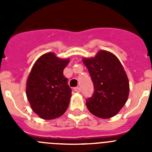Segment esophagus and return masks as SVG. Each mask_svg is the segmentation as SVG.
Here are the masks:
<instances>
[{"label":"esophagus","mask_w":152,"mask_h":152,"mask_svg":"<svg viewBox=\"0 0 152 152\" xmlns=\"http://www.w3.org/2000/svg\"><path fill=\"white\" fill-rule=\"evenodd\" d=\"M74 91H75V92H77V93H79L80 91V88H78V87H77V88H74Z\"/></svg>","instance_id":"1"}]
</instances>
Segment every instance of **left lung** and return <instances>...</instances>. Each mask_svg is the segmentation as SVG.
I'll list each match as a JSON object with an SVG mask.
<instances>
[{
	"label": "left lung",
	"instance_id": "8db88e82",
	"mask_svg": "<svg viewBox=\"0 0 152 152\" xmlns=\"http://www.w3.org/2000/svg\"><path fill=\"white\" fill-rule=\"evenodd\" d=\"M94 83V94L86 100L90 112L102 119L114 116L127 101L129 80L116 56L102 50L94 58H84Z\"/></svg>",
	"mask_w": 152,
	"mask_h": 152
}]
</instances>
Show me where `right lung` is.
Instances as JSON below:
<instances>
[{
  "instance_id": "right-lung-1",
  "label": "right lung",
  "mask_w": 152,
  "mask_h": 152,
  "mask_svg": "<svg viewBox=\"0 0 152 152\" xmlns=\"http://www.w3.org/2000/svg\"><path fill=\"white\" fill-rule=\"evenodd\" d=\"M69 62L52 52L39 58L26 82V96L31 108L39 117L52 119L64 113L69 105L72 89L63 70Z\"/></svg>"
}]
</instances>
